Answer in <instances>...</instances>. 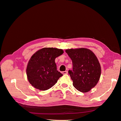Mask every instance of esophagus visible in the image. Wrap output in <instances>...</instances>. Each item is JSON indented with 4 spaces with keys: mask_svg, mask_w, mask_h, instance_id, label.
Here are the masks:
<instances>
[{
    "mask_svg": "<svg viewBox=\"0 0 121 121\" xmlns=\"http://www.w3.org/2000/svg\"><path fill=\"white\" fill-rule=\"evenodd\" d=\"M68 73V71H64V72H62V74H64V75H65V74H67Z\"/></svg>",
    "mask_w": 121,
    "mask_h": 121,
    "instance_id": "obj_1",
    "label": "esophagus"
}]
</instances>
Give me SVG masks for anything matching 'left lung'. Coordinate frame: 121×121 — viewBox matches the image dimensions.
<instances>
[{"instance_id": "8db88e82", "label": "left lung", "mask_w": 121, "mask_h": 121, "mask_svg": "<svg viewBox=\"0 0 121 121\" xmlns=\"http://www.w3.org/2000/svg\"><path fill=\"white\" fill-rule=\"evenodd\" d=\"M73 63V70L69 74L73 85L78 91L88 92L96 85L101 75V67L97 57L91 50L85 48L65 50Z\"/></svg>"}]
</instances>
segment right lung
<instances>
[{
  "instance_id": "obj_1",
  "label": "right lung",
  "mask_w": 121,
  "mask_h": 121,
  "mask_svg": "<svg viewBox=\"0 0 121 121\" xmlns=\"http://www.w3.org/2000/svg\"><path fill=\"white\" fill-rule=\"evenodd\" d=\"M61 49L45 47L37 51L29 60L26 69L28 81L35 88L44 91L52 87L63 74L57 71L56 58Z\"/></svg>"
}]
</instances>
